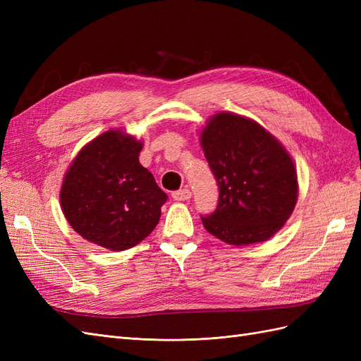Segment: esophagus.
<instances>
[{"mask_svg": "<svg viewBox=\"0 0 361 361\" xmlns=\"http://www.w3.org/2000/svg\"><path fill=\"white\" fill-rule=\"evenodd\" d=\"M171 197H173L174 200H178V202L190 200V199H191V191H190V190H187V188L179 190V191H174V192L171 194Z\"/></svg>", "mask_w": 361, "mask_h": 361, "instance_id": "34e87169", "label": "esophagus"}]
</instances>
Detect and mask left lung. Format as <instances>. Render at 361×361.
Listing matches in <instances>:
<instances>
[{"label":"left lung","instance_id":"obj_1","mask_svg":"<svg viewBox=\"0 0 361 361\" xmlns=\"http://www.w3.org/2000/svg\"><path fill=\"white\" fill-rule=\"evenodd\" d=\"M204 158L218 185V203L202 215L211 235L232 245L271 238L297 203V171L268 130L231 113L214 116L202 133Z\"/></svg>","mask_w":361,"mask_h":361}]
</instances>
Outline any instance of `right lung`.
<instances>
[{
	"mask_svg": "<svg viewBox=\"0 0 361 361\" xmlns=\"http://www.w3.org/2000/svg\"><path fill=\"white\" fill-rule=\"evenodd\" d=\"M141 147L120 130H106L72 162L60 202L69 224L87 241L122 251L157 227L169 195L140 164Z\"/></svg>",
	"mask_w": 361,
	"mask_h": 361,
	"instance_id": "obj_1",
	"label": "right lung"
}]
</instances>
